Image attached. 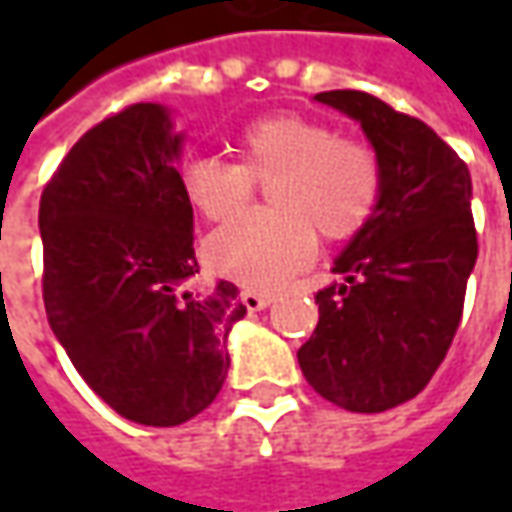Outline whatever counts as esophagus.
I'll return each instance as SVG.
<instances>
[{
    "mask_svg": "<svg viewBox=\"0 0 512 512\" xmlns=\"http://www.w3.org/2000/svg\"><path fill=\"white\" fill-rule=\"evenodd\" d=\"M239 299H242V305L247 310H262L273 302V293H262V290H242L239 293Z\"/></svg>",
    "mask_w": 512,
    "mask_h": 512,
    "instance_id": "1",
    "label": "esophagus"
}]
</instances>
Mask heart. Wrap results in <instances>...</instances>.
<instances>
[{"label":"heart","instance_id":"heart-1","mask_svg":"<svg viewBox=\"0 0 512 512\" xmlns=\"http://www.w3.org/2000/svg\"><path fill=\"white\" fill-rule=\"evenodd\" d=\"M236 162L193 156L179 170L187 205L222 222L270 184V214L237 217L210 233L207 265L247 287H276L313 259L316 233L347 242L376 216L384 162L370 142L322 119L276 113L247 122L233 139Z\"/></svg>","mask_w":512,"mask_h":512}]
</instances>
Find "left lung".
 Here are the masks:
<instances>
[{"mask_svg": "<svg viewBox=\"0 0 512 512\" xmlns=\"http://www.w3.org/2000/svg\"><path fill=\"white\" fill-rule=\"evenodd\" d=\"M319 102L362 122L384 162L376 216L353 236L316 293L319 325L299 347L307 384L350 413H382L419 396L444 362L479 256L470 170L422 119L364 90Z\"/></svg>", "mask_w": 512, "mask_h": 512, "instance_id": "1", "label": "left lung"}]
</instances>
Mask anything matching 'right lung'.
<instances>
[{
    "label": "right lung",
    "mask_w": 512,
    "mask_h": 512,
    "mask_svg": "<svg viewBox=\"0 0 512 512\" xmlns=\"http://www.w3.org/2000/svg\"><path fill=\"white\" fill-rule=\"evenodd\" d=\"M162 105L110 113L70 148L39 199L42 299L50 330L119 416L173 427L225 384L239 287L193 290V207Z\"/></svg>",
    "instance_id": "right-lung-1"
}]
</instances>
